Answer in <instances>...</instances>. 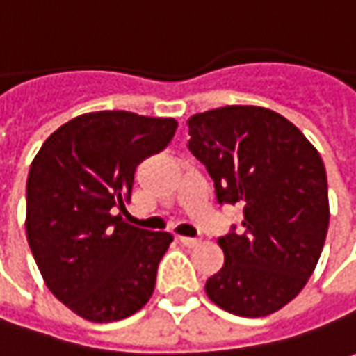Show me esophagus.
<instances>
[{
    "mask_svg": "<svg viewBox=\"0 0 356 356\" xmlns=\"http://www.w3.org/2000/svg\"><path fill=\"white\" fill-rule=\"evenodd\" d=\"M179 242H181L183 246H187V248H197V246L201 244V240L199 238H189V236H179Z\"/></svg>",
    "mask_w": 356,
    "mask_h": 356,
    "instance_id": "obj_1",
    "label": "esophagus"
}]
</instances>
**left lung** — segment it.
Returning <instances> with one entry per match:
<instances>
[{
  "mask_svg": "<svg viewBox=\"0 0 356 356\" xmlns=\"http://www.w3.org/2000/svg\"><path fill=\"white\" fill-rule=\"evenodd\" d=\"M189 152L215 181L216 201L242 207L244 232L218 238L225 264L209 300L264 317L293 300L313 274L329 228L319 152L289 120L262 106H225L187 120Z\"/></svg>",
  "mask_w": 356,
  "mask_h": 356,
  "instance_id": "8db88e82",
  "label": "left lung"
}]
</instances>
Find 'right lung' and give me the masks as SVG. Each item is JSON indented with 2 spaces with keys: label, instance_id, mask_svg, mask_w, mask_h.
Instances as JSON below:
<instances>
[{
  "label": "right lung",
  "instance_id": "add662e5",
  "mask_svg": "<svg viewBox=\"0 0 356 356\" xmlns=\"http://www.w3.org/2000/svg\"><path fill=\"white\" fill-rule=\"evenodd\" d=\"M175 129L173 118L88 112L55 129L33 159L25 213L33 258L51 293L86 321L126 319L154 293L173 234L134 227L122 211L136 167L163 152Z\"/></svg>",
  "mask_w": 356,
  "mask_h": 356
}]
</instances>
